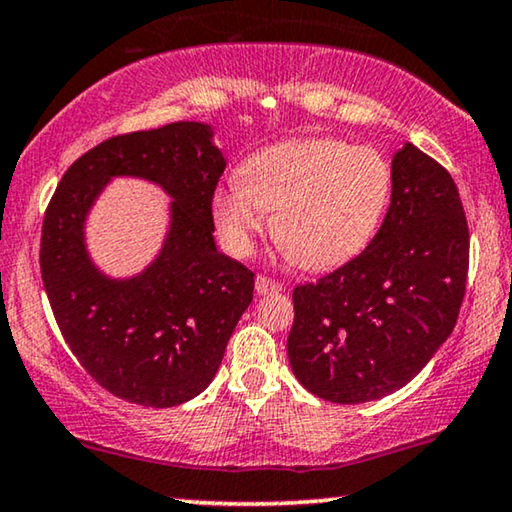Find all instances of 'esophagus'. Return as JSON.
I'll return each instance as SVG.
<instances>
[{
    "label": "esophagus",
    "instance_id": "esophagus-1",
    "mask_svg": "<svg viewBox=\"0 0 512 512\" xmlns=\"http://www.w3.org/2000/svg\"><path fill=\"white\" fill-rule=\"evenodd\" d=\"M282 285L276 280L266 278V276H257L255 278V292L257 294H273V292H280Z\"/></svg>",
    "mask_w": 512,
    "mask_h": 512
}]
</instances>
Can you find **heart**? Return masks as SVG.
Here are the masks:
<instances>
[{
  "label": "heart",
  "mask_w": 512,
  "mask_h": 512,
  "mask_svg": "<svg viewBox=\"0 0 512 512\" xmlns=\"http://www.w3.org/2000/svg\"><path fill=\"white\" fill-rule=\"evenodd\" d=\"M391 163L372 147L310 137L250 156L241 179L213 195V220L227 250L246 255L273 216V236L303 269L326 271L370 246L391 204Z\"/></svg>",
  "instance_id": "heart-1"
}]
</instances>
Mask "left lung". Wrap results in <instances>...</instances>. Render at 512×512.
Wrapping results in <instances>:
<instances>
[{
	"instance_id": "1",
	"label": "left lung",
	"mask_w": 512,
	"mask_h": 512,
	"mask_svg": "<svg viewBox=\"0 0 512 512\" xmlns=\"http://www.w3.org/2000/svg\"><path fill=\"white\" fill-rule=\"evenodd\" d=\"M386 218L361 255L294 289L287 356L317 398L361 404L400 391L453 333L469 271L460 193L407 142L393 154Z\"/></svg>"
}]
</instances>
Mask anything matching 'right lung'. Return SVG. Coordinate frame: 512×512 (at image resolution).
I'll use <instances>...</instances> for the list:
<instances>
[{"label": "right lung", "instance_id": "1", "mask_svg": "<svg viewBox=\"0 0 512 512\" xmlns=\"http://www.w3.org/2000/svg\"><path fill=\"white\" fill-rule=\"evenodd\" d=\"M216 128L177 121L112 137L68 167L43 220L41 276L64 340L91 379L142 407H177L207 388L253 301V271L218 253L211 200L227 160ZM171 197L157 257L114 279L86 246V220L112 178Z\"/></svg>", "mask_w": 512, "mask_h": 512}]
</instances>
